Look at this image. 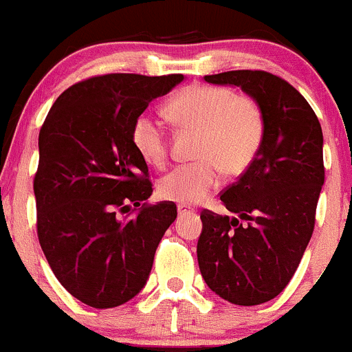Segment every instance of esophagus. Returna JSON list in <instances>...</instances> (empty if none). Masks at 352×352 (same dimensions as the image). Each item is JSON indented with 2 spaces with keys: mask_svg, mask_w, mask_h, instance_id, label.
<instances>
[{
  "mask_svg": "<svg viewBox=\"0 0 352 352\" xmlns=\"http://www.w3.org/2000/svg\"><path fill=\"white\" fill-rule=\"evenodd\" d=\"M193 212H195V208L190 207V205H186V204L177 205V214L179 215H188V214H193Z\"/></svg>",
  "mask_w": 352,
  "mask_h": 352,
  "instance_id": "obj_1",
  "label": "esophagus"
}]
</instances>
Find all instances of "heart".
I'll list each match as a JSON object with an SVG mask.
<instances>
[{
  "instance_id": "b5f03b06",
  "label": "heart",
  "mask_w": 352,
  "mask_h": 352,
  "mask_svg": "<svg viewBox=\"0 0 352 352\" xmlns=\"http://www.w3.org/2000/svg\"><path fill=\"white\" fill-rule=\"evenodd\" d=\"M169 116L181 128L200 133L195 155L200 161L176 166L159 181L166 200L197 204L212 193L226 176H239L252 166L265 137L262 107L224 85H191L168 106ZM131 142L151 164H166L169 137L164 124L151 113H142L131 126Z\"/></svg>"
}]
</instances>
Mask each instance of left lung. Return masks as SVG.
I'll return each instance as SVG.
<instances>
[{
    "mask_svg": "<svg viewBox=\"0 0 352 352\" xmlns=\"http://www.w3.org/2000/svg\"><path fill=\"white\" fill-rule=\"evenodd\" d=\"M204 78L252 96L262 107L265 137L252 166L221 195L239 217L201 210L198 267L226 301L262 305L293 279L315 229L325 181L322 126L308 100L272 73L234 69Z\"/></svg>",
    "mask_w": 352,
    "mask_h": 352,
    "instance_id": "8db88e82",
    "label": "left lung"
}]
</instances>
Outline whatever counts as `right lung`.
<instances>
[{
  "label": "right lung",
  "instance_id": "1",
  "mask_svg": "<svg viewBox=\"0 0 352 352\" xmlns=\"http://www.w3.org/2000/svg\"><path fill=\"white\" fill-rule=\"evenodd\" d=\"M183 75L107 73L68 87L39 131L37 238L56 279L92 308L145 286L176 204H148L152 183L131 126Z\"/></svg>",
  "mask_w": 352,
  "mask_h": 352
}]
</instances>
